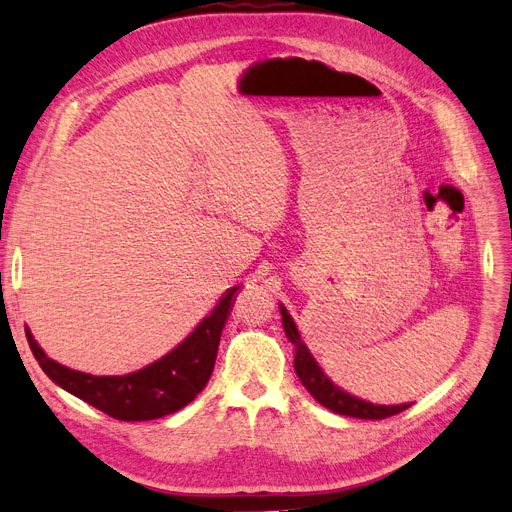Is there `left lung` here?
<instances>
[{
    "mask_svg": "<svg viewBox=\"0 0 512 512\" xmlns=\"http://www.w3.org/2000/svg\"><path fill=\"white\" fill-rule=\"evenodd\" d=\"M281 316H283L285 335L295 345V359H293L295 374L308 388V393L322 407L335 411V413H341V415H347V417H359V419H386L390 415H397V413L405 411L407 407H411L409 403H405V405H374V403L347 395L345 390H341L339 386L330 382L324 376V372L318 368L314 357L310 355V351L306 349L302 339H299L293 318L289 316V312L283 306H281Z\"/></svg>",
    "mask_w": 512,
    "mask_h": 512,
    "instance_id": "1",
    "label": "left lung"
}]
</instances>
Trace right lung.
Listing matches in <instances>:
<instances>
[{
    "mask_svg": "<svg viewBox=\"0 0 512 512\" xmlns=\"http://www.w3.org/2000/svg\"><path fill=\"white\" fill-rule=\"evenodd\" d=\"M237 291L239 287L229 289L213 314L206 316L182 345L128 376H93L70 370L49 359L28 328L26 339L43 372L68 393L122 422H146L186 407L206 386Z\"/></svg>",
    "mask_w": 512,
    "mask_h": 512,
    "instance_id": "obj_1",
    "label": "right lung"
}]
</instances>
